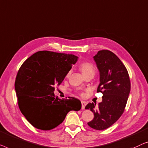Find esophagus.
<instances>
[{"mask_svg":"<svg viewBox=\"0 0 148 148\" xmlns=\"http://www.w3.org/2000/svg\"><path fill=\"white\" fill-rule=\"evenodd\" d=\"M81 103H82V109H84L87 103H86V102H85V101H81Z\"/></svg>","mask_w":148,"mask_h":148,"instance_id":"34e87169","label":"esophagus"}]
</instances>
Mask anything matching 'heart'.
<instances>
[{
  "label": "heart",
  "instance_id": "b5f03b06",
  "mask_svg": "<svg viewBox=\"0 0 148 148\" xmlns=\"http://www.w3.org/2000/svg\"><path fill=\"white\" fill-rule=\"evenodd\" d=\"M79 68H80V70H81V72H82V74L84 76H86V75L88 74H95V66H93V64H92L91 63H89V62H83V63L80 64Z\"/></svg>",
  "mask_w": 148,
  "mask_h": 148
}]
</instances>
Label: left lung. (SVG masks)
Returning <instances> with one entry per match:
<instances>
[{"label": "left lung", "mask_w": 148, "mask_h": 148, "mask_svg": "<svg viewBox=\"0 0 148 148\" xmlns=\"http://www.w3.org/2000/svg\"><path fill=\"white\" fill-rule=\"evenodd\" d=\"M93 58L100 75L97 91L103 93V100L97 106L89 103L85 109L94 113L88 126L104 130L115 123L123 113L130 92V80L125 66L115 53L101 50Z\"/></svg>", "instance_id": "left-lung-1"}]
</instances>
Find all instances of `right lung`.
Instances as JSON below:
<instances>
[{
    "label": "right lung",
    "mask_w": 148,
    "mask_h": 148,
    "mask_svg": "<svg viewBox=\"0 0 148 148\" xmlns=\"http://www.w3.org/2000/svg\"><path fill=\"white\" fill-rule=\"evenodd\" d=\"M78 59L72 54L39 51L21 66L14 83L18 107L35 128L52 130L64 121L68 112L80 110L78 99H60L53 93L54 86L61 84Z\"/></svg>",
    "instance_id": "right-lung-1"
}]
</instances>
